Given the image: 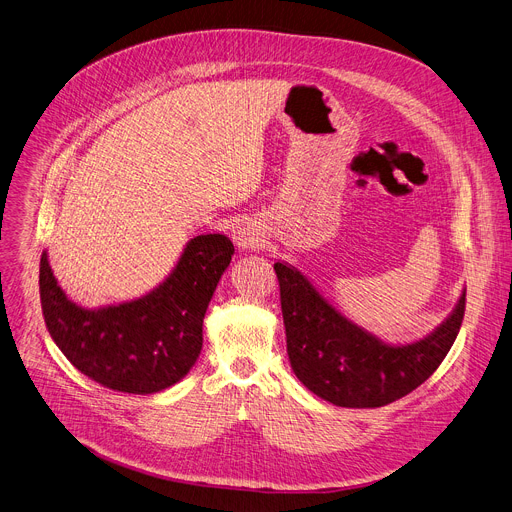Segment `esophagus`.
Returning <instances> with one entry per match:
<instances>
[{"label": "esophagus", "instance_id": "esophagus-1", "mask_svg": "<svg viewBox=\"0 0 512 512\" xmlns=\"http://www.w3.org/2000/svg\"><path fill=\"white\" fill-rule=\"evenodd\" d=\"M235 241H237L239 247L253 251V249H257V247L261 245V235H259V232H257L255 228H251V226L247 224V226H239V228H237Z\"/></svg>", "mask_w": 512, "mask_h": 512}]
</instances>
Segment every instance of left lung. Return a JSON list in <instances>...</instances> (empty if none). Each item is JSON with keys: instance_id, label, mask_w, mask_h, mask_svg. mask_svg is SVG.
<instances>
[{"instance_id": "left-lung-1", "label": "left lung", "mask_w": 512, "mask_h": 512, "mask_svg": "<svg viewBox=\"0 0 512 512\" xmlns=\"http://www.w3.org/2000/svg\"><path fill=\"white\" fill-rule=\"evenodd\" d=\"M273 269L280 282L294 374L310 392L335 406L378 408L416 390L449 353L466 314L463 292L435 333L412 345L392 347L324 302L298 269L284 263H275Z\"/></svg>"}]
</instances>
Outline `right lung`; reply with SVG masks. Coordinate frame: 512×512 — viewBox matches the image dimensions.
I'll return each instance as SVG.
<instances>
[{"label": "right lung", "instance_id": "right-lung-1", "mask_svg": "<svg viewBox=\"0 0 512 512\" xmlns=\"http://www.w3.org/2000/svg\"><path fill=\"white\" fill-rule=\"evenodd\" d=\"M232 253L235 247L224 235H200L157 290L100 310L73 304L42 253L38 286L44 324L89 380L116 392H161L196 363L204 314Z\"/></svg>", "mask_w": 512, "mask_h": 512}]
</instances>
